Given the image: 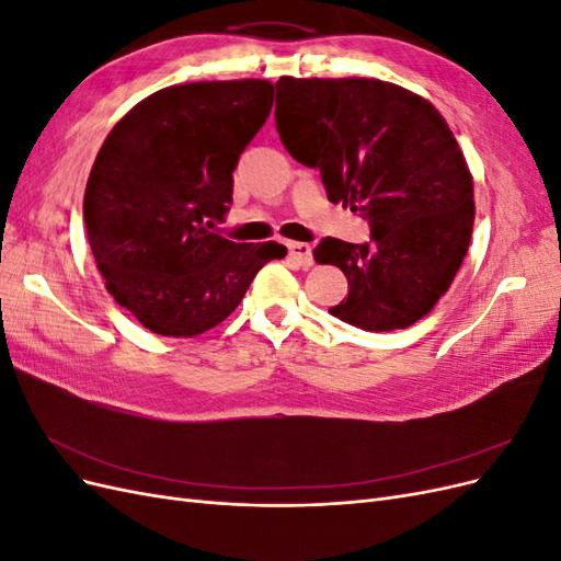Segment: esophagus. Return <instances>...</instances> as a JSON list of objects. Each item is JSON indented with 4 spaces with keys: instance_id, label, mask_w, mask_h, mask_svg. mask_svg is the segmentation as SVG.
<instances>
[{
    "instance_id": "1",
    "label": "esophagus",
    "mask_w": 561,
    "mask_h": 561,
    "mask_svg": "<svg viewBox=\"0 0 561 561\" xmlns=\"http://www.w3.org/2000/svg\"><path fill=\"white\" fill-rule=\"evenodd\" d=\"M287 254H290V260L297 262L299 266H311L313 264V252H311V245H307V243L290 241V243H287Z\"/></svg>"
}]
</instances>
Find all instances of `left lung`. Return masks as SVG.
I'll list each match as a JSON object with an SVG mask.
<instances>
[{"instance_id": "left-lung-1", "label": "left lung", "mask_w": 561, "mask_h": 561, "mask_svg": "<svg viewBox=\"0 0 561 561\" xmlns=\"http://www.w3.org/2000/svg\"><path fill=\"white\" fill-rule=\"evenodd\" d=\"M276 126L293 159L318 168L328 198L371 227L369 243L325 239L313 250L348 278V297L330 313L367 332L431 313L474 222L470 168L443 114L381 79L280 77Z\"/></svg>"}]
</instances>
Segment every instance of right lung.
Masks as SVG:
<instances>
[{
    "instance_id": "right-lung-1",
    "label": "right lung",
    "mask_w": 561,
    "mask_h": 561,
    "mask_svg": "<svg viewBox=\"0 0 561 561\" xmlns=\"http://www.w3.org/2000/svg\"><path fill=\"white\" fill-rule=\"evenodd\" d=\"M271 105L266 79L178 83L140 100L100 147L83 194L89 243L107 293L154 334L217 328L257 271L287 254L213 229Z\"/></svg>"
}]
</instances>
